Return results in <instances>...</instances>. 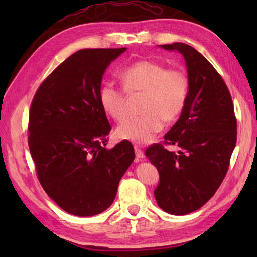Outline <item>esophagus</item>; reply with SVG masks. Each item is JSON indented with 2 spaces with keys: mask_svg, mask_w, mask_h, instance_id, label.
<instances>
[{
  "mask_svg": "<svg viewBox=\"0 0 257 257\" xmlns=\"http://www.w3.org/2000/svg\"><path fill=\"white\" fill-rule=\"evenodd\" d=\"M135 153H136L137 160L144 159V152H143V150L138 145H135Z\"/></svg>",
  "mask_w": 257,
  "mask_h": 257,
  "instance_id": "obj_1",
  "label": "esophagus"
}]
</instances>
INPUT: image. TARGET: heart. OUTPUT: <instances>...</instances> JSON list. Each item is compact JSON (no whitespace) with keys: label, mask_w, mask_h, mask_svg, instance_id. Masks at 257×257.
<instances>
[{"label":"heart","mask_w":257,"mask_h":257,"mask_svg":"<svg viewBox=\"0 0 257 257\" xmlns=\"http://www.w3.org/2000/svg\"><path fill=\"white\" fill-rule=\"evenodd\" d=\"M123 88L105 82L98 92L103 111L121 122L127 118L128 94L143 93L142 115L128 119L116 129L120 139L147 144L164 127V121H173L184 110L188 98L189 80L179 68H167L153 60H139L120 73Z\"/></svg>","instance_id":"b5f03b06"}]
</instances>
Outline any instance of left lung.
Listing matches in <instances>:
<instances>
[{
	"label": "left lung",
	"instance_id": "left-lung-1",
	"mask_svg": "<svg viewBox=\"0 0 257 257\" xmlns=\"http://www.w3.org/2000/svg\"><path fill=\"white\" fill-rule=\"evenodd\" d=\"M184 55L189 90L179 120L164 135L163 144L145 155L160 173L154 191L158 205L173 215L201 208L222 184L237 142V119L231 95L214 67L184 43L165 44ZM164 145H175L178 152Z\"/></svg>",
	"mask_w": 257,
	"mask_h": 257
}]
</instances>
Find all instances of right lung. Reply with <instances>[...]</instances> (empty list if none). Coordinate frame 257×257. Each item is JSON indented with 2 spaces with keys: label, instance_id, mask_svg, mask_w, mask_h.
<instances>
[{
  "label": "right lung",
  "instance_id": "right-lung-1",
  "mask_svg": "<svg viewBox=\"0 0 257 257\" xmlns=\"http://www.w3.org/2000/svg\"><path fill=\"white\" fill-rule=\"evenodd\" d=\"M125 50L76 52L42 82L30 105L28 146L37 178L73 215L92 216L110 207L135 159L128 141L105 149L111 125L98 101L105 69Z\"/></svg>",
  "mask_w": 257,
  "mask_h": 257
}]
</instances>
